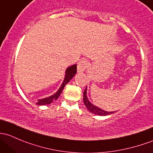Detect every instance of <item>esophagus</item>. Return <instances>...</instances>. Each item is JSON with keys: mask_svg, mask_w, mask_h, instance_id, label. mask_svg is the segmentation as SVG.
<instances>
[{"mask_svg": "<svg viewBox=\"0 0 153 153\" xmlns=\"http://www.w3.org/2000/svg\"><path fill=\"white\" fill-rule=\"evenodd\" d=\"M87 67H88V62H86V61L85 60L81 61V62L78 64V67H77L78 72L81 73V72H84Z\"/></svg>", "mask_w": 153, "mask_h": 153, "instance_id": "esophagus-1", "label": "esophagus"}]
</instances>
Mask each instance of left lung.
Instances as JSON below:
<instances>
[{"mask_svg":"<svg viewBox=\"0 0 153 153\" xmlns=\"http://www.w3.org/2000/svg\"><path fill=\"white\" fill-rule=\"evenodd\" d=\"M87 87L85 89L84 92H83V102H84L85 105H86V108L91 113L94 114L99 115V116H106V115H110L111 114H114L115 111H106L105 110L100 108L97 107L96 105H94L89 100L87 97Z\"/></svg>","mask_w":153,"mask_h":153,"instance_id":"8db88e82","label":"left lung"}]
</instances>
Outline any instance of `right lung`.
<instances>
[{"instance_id": "obj_1", "label": "right lung", "mask_w": 153, "mask_h": 153, "mask_svg": "<svg viewBox=\"0 0 153 153\" xmlns=\"http://www.w3.org/2000/svg\"><path fill=\"white\" fill-rule=\"evenodd\" d=\"M77 72V65L76 64H73V65L70 66V67H67V69L66 70L65 72V77H64V79L63 83H62L61 86L59 87V90L53 94V95L49 96V97L46 98H42V99H39L38 102H36V105H48V104H51L53 101L56 100L58 99V97L60 96V94H62V91H63L64 86L67 84L68 82H70V80L75 76V75Z\"/></svg>"}]
</instances>
